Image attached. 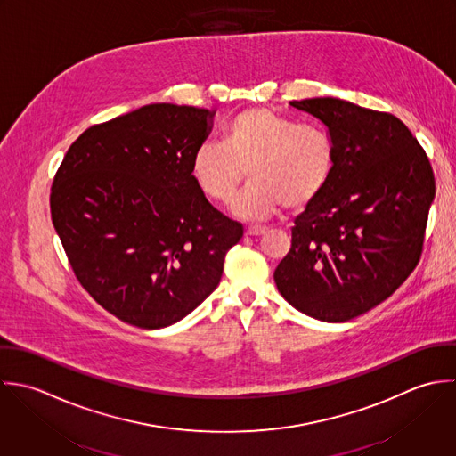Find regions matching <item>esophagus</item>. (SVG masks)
<instances>
[{
	"mask_svg": "<svg viewBox=\"0 0 456 456\" xmlns=\"http://www.w3.org/2000/svg\"><path fill=\"white\" fill-rule=\"evenodd\" d=\"M265 232H267V228L265 226H258V224H251V226L246 228V235H249V237H260Z\"/></svg>",
	"mask_w": 456,
	"mask_h": 456,
	"instance_id": "1",
	"label": "esophagus"
}]
</instances>
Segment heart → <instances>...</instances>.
<instances>
[{"instance_id":"1","label":"heart","mask_w":456,"mask_h":456,"mask_svg":"<svg viewBox=\"0 0 456 456\" xmlns=\"http://www.w3.org/2000/svg\"><path fill=\"white\" fill-rule=\"evenodd\" d=\"M336 145L318 124L297 120L265 108H249L232 117L221 145L200 147L191 160V175L200 192L219 205L235 201V212L262 219L281 205L301 210L322 196L332 180Z\"/></svg>"}]
</instances>
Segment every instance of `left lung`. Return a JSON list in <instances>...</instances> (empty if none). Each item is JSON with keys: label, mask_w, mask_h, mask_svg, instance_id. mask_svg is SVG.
Instances as JSON below:
<instances>
[{"label": "left lung", "mask_w": 456, "mask_h": 456, "mask_svg": "<svg viewBox=\"0 0 456 456\" xmlns=\"http://www.w3.org/2000/svg\"><path fill=\"white\" fill-rule=\"evenodd\" d=\"M290 104L327 126L336 166L327 189L296 219L274 281L305 314L346 322L391 297L419 264L434 169L391 113L332 97Z\"/></svg>", "instance_id": "left-lung-1"}]
</instances>
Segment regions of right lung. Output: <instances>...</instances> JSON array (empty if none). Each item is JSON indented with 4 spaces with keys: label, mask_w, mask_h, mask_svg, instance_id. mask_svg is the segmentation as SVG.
<instances>
[{
    "label": "right lung",
    "mask_w": 456,
    "mask_h": 456,
    "mask_svg": "<svg viewBox=\"0 0 456 456\" xmlns=\"http://www.w3.org/2000/svg\"><path fill=\"white\" fill-rule=\"evenodd\" d=\"M208 110L149 104L86 129L51 185V217L81 287L142 329L183 318L223 276L244 226L210 205L191 160Z\"/></svg>",
    "instance_id": "obj_1"
}]
</instances>
